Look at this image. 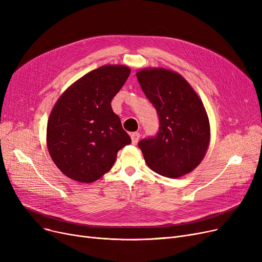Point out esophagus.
I'll list each match as a JSON object with an SVG mask.
<instances>
[{
  "label": "esophagus",
  "mask_w": 262,
  "mask_h": 262,
  "mask_svg": "<svg viewBox=\"0 0 262 262\" xmlns=\"http://www.w3.org/2000/svg\"><path fill=\"white\" fill-rule=\"evenodd\" d=\"M130 138H132V143L133 144H137V143H138L139 139H140V134L137 133V132L132 133L130 134Z\"/></svg>",
  "instance_id": "esophagus-1"
}]
</instances>
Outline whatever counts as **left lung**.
<instances>
[{
  "instance_id": "left-lung-1",
  "label": "left lung",
  "mask_w": 262,
  "mask_h": 262,
  "mask_svg": "<svg viewBox=\"0 0 262 262\" xmlns=\"http://www.w3.org/2000/svg\"><path fill=\"white\" fill-rule=\"evenodd\" d=\"M159 117V132L138 145L147 166L159 175L178 178L202 162L210 142V124L202 100L175 71L145 68L136 73Z\"/></svg>"
}]
</instances>
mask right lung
I'll list each match as a JSON object with an SVG mask.
<instances>
[{"instance_id":"1","label":"right lung","mask_w":262,"mask_h":262,"mask_svg":"<svg viewBox=\"0 0 262 262\" xmlns=\"http://www.w3.org/2000/svg\"><path fill=\"white\" fill-rule=\"evenodd\" d=\"M130 69L105 64L69 87L48 120L47 146L52 160L69 178L93 183L113 168L119 149L130 143L112 100Z\"/></svg>"}]
</instances>
